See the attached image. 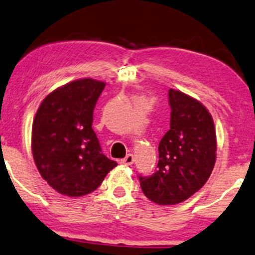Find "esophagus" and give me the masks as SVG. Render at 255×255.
<instances>
[{"mask_svg": "<svg viewBox=\"0 0 255 255\" xmlns=\"http://www.w3.org/2000/svg\"><path fill=\"white\" fill-rule=\"evenodd\" d=\"M121 162L123 164H125V166H131V164L133 163V155L132 154H128L127 156L123 158Z\"/></svg>", "mask_w": 255, "mask_h": 255, "instance_id": "34e87169", "label": "esophagus"}]
</instances>
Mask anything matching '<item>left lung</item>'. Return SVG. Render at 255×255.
I'll use <instances>...</instances> for the list:
<instances>
[{
	"instance_id": "8db88e82",
	"label": "left lung",
	"mask_w": 255,
	"mask_h": 255,
	"mask_svg": "<svg viewBox=\"0 0 255 255\" xmlns=\"http://www.w3.org/2000/svg\"><path fill=\"white\" fill-rule=\"evenodd\" d=\"M169 130L158 144V163L138 175L143 193L160 205L190 198L208 181L216 161V132L209 111L184 93L168 91Z\"/></svg>"
}]
</instances>
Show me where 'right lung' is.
Here are the masks:
<instances>
[{
    "instance_id": "right-lung-1",
    "label": "right lung",
    "mask_w": 255,
    "mask_h": 255,
    "mask_svg": "<svg viewBox=\"0 0 255 255\" xmlns=\"http://www.w3.org/2000/svg\"><path fill=\"white\" fill-rule=\"evenodd\" d=\"M105 83L73 81L50 93L32 128L35 166L53 190L69 197L93 192L117 166L103 154L93 130V112Z\"/></svg>"
}]
</instances>
